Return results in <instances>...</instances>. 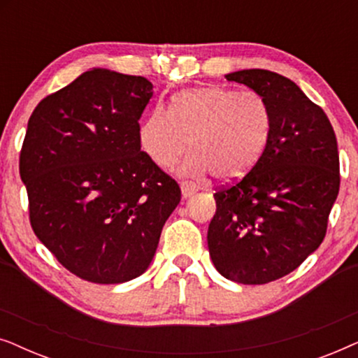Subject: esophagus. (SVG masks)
I'll list each match as a JSON object with an SVG mask.
<instances>
[{
	"mask_svg": "<svg viewBox=\"0 0 358 358\" xmlns=\"http://www.w3.org/2000/svg\"><path fill=\"white\" fill-rule=\"evenodd\" d=\"M180 190H182V197L189 199L190 195L197 192L199 187L194 182H190V180H182V182H180Z\"/></svg>",
	"mask_w": 358,
	"mask_h": 358,
	"instance_id": "esophagus-1",
	"label": "esophagus"
}]
</instances>
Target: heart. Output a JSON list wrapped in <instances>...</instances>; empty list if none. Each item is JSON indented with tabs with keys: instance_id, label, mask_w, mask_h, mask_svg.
Returning a JSON list of instances; mask_svg holds the SVG:
<instances>
[{
	"instance_id": "1",
	"label": "heart",
	"mask_w": 358,
	"mask_h": 358,
	"mask_svg": "<svg viewBox=\"0 0 358 358\" xmlns=\"http://www.w3.org/2000/svg\"><path fill=\"white\" fill-rule=\"evenodd\" d=\"M273 110L256 91L205 86L178 92L169 110L156 107L140 127V145L158 166H171L185 146L184 174L233 182L256 168L273 134Z\"/></svg>"
}]
</instances>
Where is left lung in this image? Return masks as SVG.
<instances>
[{
  "mask_svg": "<svg viewBox=\"0 0 358 358\" xmlns=\"http://www.w3.org/2000/svg\"><path fill=\"white\" fill-rule=\"evenodd\" d=\"M227 80L266 96L275 124L256 168L215 190L208 251L223 277L262 285L295 271L324 239L339 194V151L324 110L292 80L268 70Z\"/></svg>",
  "mask_w": 358,
  "mask_h": 358,
  "instance_id": "8db88e82",
  "label": "left lung"
}]
</instances>
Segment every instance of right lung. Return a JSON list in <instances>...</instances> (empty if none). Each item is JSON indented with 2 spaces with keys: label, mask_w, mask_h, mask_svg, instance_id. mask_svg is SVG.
I'll list each match as a JSON object with an SVG mask.
<instances>
[{
  "label": "right lung",
  "mask_w": 358,
  "mask_h": 358,
  "mask_svg": "<svg viewBox=\"0 0 358 358\" xmlns=\"http://www.w3.org/2000/svg\"><path fill=\"white\" fill-rule=\"evenodd\" d=\"M153 96L143 76L83 73L34 109L19 156L36 236L86 282L124 283L148 268L180 187L140 145Z\"/></svg>",
  "instance_id": "add662e5"
}]
</instances>
